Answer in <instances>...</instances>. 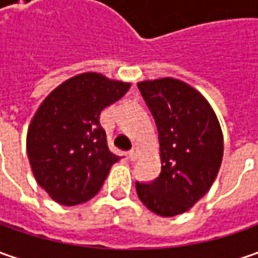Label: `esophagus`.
Listing matches in <instances>:
<instances>
[{"mask_svg": "<svg viewBox=\"0 0 258 258\" xmlns=\"http://www.w3.org/2000/svg\"><path fill=\"white\" fill-rule=\"evenodd\" d=\"M138 148H132L131 151H129V154H127V156H129V159L131 161H136V158H138Z\"/></svg>", "mask_w": 258, "mask_h": 258, "instance_id": "esophagus-1", "label": "esophagus"}]
</instances>
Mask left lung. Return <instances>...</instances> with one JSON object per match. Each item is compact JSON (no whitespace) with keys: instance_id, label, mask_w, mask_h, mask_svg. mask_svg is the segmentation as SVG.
<instances>
[{"instance_id":"obj_1","label":"left lung","mask_w":258,"mask_h":258,"mask_svg":"<svg viewBox=\"0 0 258 258\" xmlns=\"http://www.w3.org/2000/svg\"><path fill=\"white\" fill-rule=\"evenodd\" d=\"M138 87L158 127L162 166L154 182H136V192L152 213L173 217L194 207L215 181L224 154L221 126L208 100L182 80L164 77Z\"/></svg>"}]
</instances>
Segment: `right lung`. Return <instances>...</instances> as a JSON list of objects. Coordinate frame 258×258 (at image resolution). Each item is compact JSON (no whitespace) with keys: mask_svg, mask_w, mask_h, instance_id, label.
Segmentation results:
<instances>
[{"mask_svg":"<svg viewBox=\"0 0 258 258\" xmlns=\"http://www.w3.org/2000/svg\"><path fill=\"white\" fill-rule=\"evenodd\" d=\"M129 87L100 73H82L57 86L37 109L27 132V154L35 181L55 203L72 207L89 201L120 159L109 151L100 113Z\"/></svg>","mask_w":258,"mask_h":258,"instance_id":"add662e5","label":"right lung"}]
</instances>
